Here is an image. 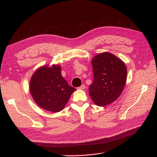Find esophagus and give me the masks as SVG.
I'll use <instances>...</instances> for the list:
<instances>
[{
    "label": "esophagus",
    "instance_id": "esophagus-1",
    "mask_svg": "<svg viewBox=\"0 0 157 157\" xmlns=\"http://www.w3.org/2000/svg\"><path fill=\"white\" fill-rule=\"evenodd\" d=\"M78 90H84L85 88V85L84 84H82L81 86H79L77 88Z\"/></svg>",
    "mask_w": 157,
    "mask_h": 157
}]
</instances>
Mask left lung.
Masks as SVG:
<instances>
[{
  "label": "left lung",
  "mask_w": 157,
  "mask_h": 157,
  "mask_svg": "<svg viewBox=\"0 0 157 157\" xmlns=\"http://www.w3.org/2000/svg\"><path fill=\"white\" fill-rule=\"evenodd\" d=\"M94 81L89 94L98 106H106L121 96L126 82L127 69L124 61L109 52L92 59Z\"/></svg>",
  "instance_id": "left-lung-1"
}]
</instances>
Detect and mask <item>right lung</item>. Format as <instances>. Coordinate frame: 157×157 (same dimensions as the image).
<instances>
[{"label":"right lung","instance_id":"1","mask_svg":"<svg viewBox=\"0 0 157 157\" xmlns=\"http://www.w3.org/2000/svg\"><path fill=\"white\" fill-rule=\"evenodd\" d=\"M61 67L43 65L33 73L29 90L35 103L40 108L53 113L61 111L75 88L63 78Z\"/></svg>","mask_w":157,"mask_h":157}]
</instances>
